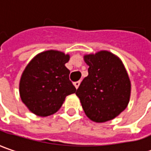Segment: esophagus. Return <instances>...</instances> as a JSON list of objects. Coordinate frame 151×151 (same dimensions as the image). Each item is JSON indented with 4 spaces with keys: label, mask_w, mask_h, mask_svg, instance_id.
I'll use <instances>...</instances> for the list:
<instances>
[{
    "label": "esophagus",
    "mask_w": 151,
    "mask_h": 151,
    "mask_svg": "<svg viewBox=\"0 0 151 151\" xmlns=\"http://www.w3.org/2000/svg\"><path fill=\"white\" fill-rule=\"evenodd\" d=\"M80 84H81V81H76V82L74 83V86H75V87L77 89V88L79 87V86H80Z\"/></svg>",
    "instance_id": "34e87169"
}]
</instances>
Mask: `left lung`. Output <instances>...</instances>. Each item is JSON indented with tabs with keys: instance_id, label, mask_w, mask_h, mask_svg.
Segmentation results:
<instances>
[{
	"instance_id": "1",
	"label": "left lung",
	"mask_w": 151,
	"mask_h": 151,
	"mask_svg": "<svg viewBox=\"0 0 151 151\" xmlns=\"http://www.w3.org/2000/svg\"><path fill=\"white\" fill-rule=\"evenodd\" d=\"M89 66L76 94L86 115L96 123L115 119L128 107L131 82L122 60L107 50L84 55Z\"/></svg>"
}]
</instances>
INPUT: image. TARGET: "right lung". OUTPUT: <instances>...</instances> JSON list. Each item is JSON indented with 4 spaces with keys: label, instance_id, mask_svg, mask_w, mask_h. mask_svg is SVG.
<instances>
[{
    "label": "right lung",
    "instance_id": "right-lung-1",
    "mask_svg": "<svg viewBox=\"0 0 151 151\" xmlns=\"http://www.w3.org/2000/svg\"><path fill=\"white\" fill-rule=\"evenodd\" d=\"M69 60L70 55L51 50L39 53L27 64L21 76L19 94L30 112L39 117L52 115L67 96L76 92L65 65Z\"/></svg>",
    "mask_w": 151,
    "mask_h": 151
}]
</instances>
